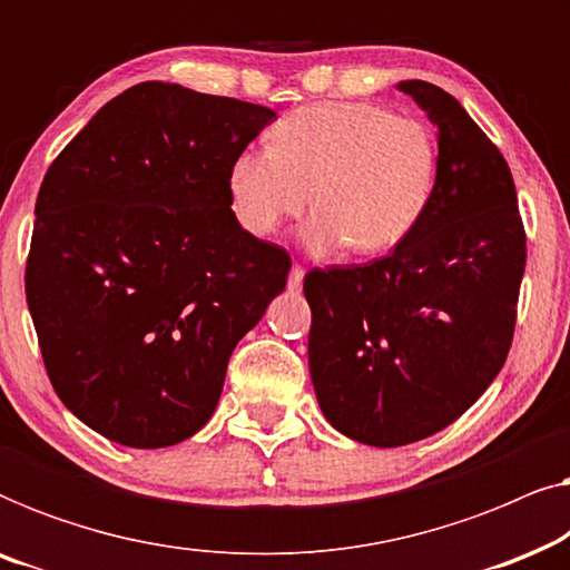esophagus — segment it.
<instances>
[{
	"label": "esophagus",
	"mask_w": 570,
	"mask_h": 570,
	"mask_svg": "<svg viewBox=\"0 0 570 570\" xmlns=\"http://www.w3.org/2000/svg\"><path fill=\"white\" fill-rule=\"evenodd\" d=\"M303 277H306V269H303L301 264H293V269H291V277H287V287H291V291H301V285H303Z\"/></svg>",
	"instance_id": "34e87169"
}]
</instances>
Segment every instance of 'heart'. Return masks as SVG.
I'll return each instance as SVG.
<instances>
[{"label": "heart", "instance_id": "1", "mask_svg": "<svg viewBox=\"0 0 570 570\" xmlns=\"http://www.w3.org/2000/svg\"><path fill=\"white\" fill-rule=\"evenodd\" d=\"M439 139L415 116L373 104H316L272 129L269 150H248L230 166L228 191L238 223L269 236L308 205L306 244H345L381 254L410 236L433 194Z\"/></svg>", "mask_w": 570, "mask_h": 570}]
</instances>
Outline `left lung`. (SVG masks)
Segmentation results:
<instances>
[{
  "mask_svg": "<svg viewBox=\"0 0 570 570\" xmlns=\"http://www.w3.org/2000/svg\"><path fill=\"white\" fill-rule=\"evenodd\" d=\"M400 90L439 129L423 217L389 256L303 279L318 407L347 439L381 449L443 431L493 384L527 264L501 150L439 85L404 80Z\"/></svg>",
  "mask_w": 570,
  "mask_h": 570,
  "instance_id": "8db88e82",
  "label": "left lung"
}]
</instances>
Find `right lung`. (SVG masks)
Returning <instances> with one entry per match:
<instances>
[{
  "mask_svg": "<svg viewBox=\"0 0 570 570\" xmlns=\"http://www.w3.org/2000/svg\"><path fill=\"white\" fill-rule=\"evenodd\" d=\"M267 106L139 82L46 170L26 298L59 400L108 441L163 449L213 417L233 347L291 256L230 209Z\"/></svg>",
  "mask_w": 570,
  "mask_h": 570,
  "instance_id": "add662e5",
  "label": "right lung"
}]
</instances>
